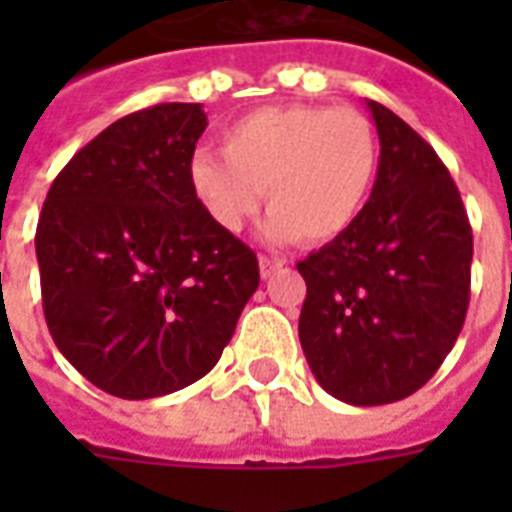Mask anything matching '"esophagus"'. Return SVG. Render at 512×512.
I'll return each mask as SVG.
<instances>
[{
    "label": "esophagus",
    "mask_w": 512,
    "mask_h": 512,
    "mask_svg": "<svg viewBox=\"0 0 512 512\" xmlns=\"http://www.w3.org/2000/svg\"><path fill=\"white\" fill-rule=\"evenodd\" d=\"M281 265H284V260H281V257L260 255V276H263V279H271L273 273L279 271Z\"/></svg>",
    "instance_id": "34e87169"
}]
</instances>
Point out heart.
<instances>
[{"label":"heart","instance_id":"obj_1","mask_svg":"<svg viewBox=\"0 0 512 512\" xmlns=\"http://www.w3.org/2000/svg\"><path fill=\"white\" fill-rule=\"evenodd\" d=\"M223 156L196 151L188 183L209 223L239 233L263 196L265 239L327 244L353 228L372 193L380 146L353 108L289 103L249 111L220 135Z\"/></svg>","mask_w":512,"mask_h":512}]
</instances>
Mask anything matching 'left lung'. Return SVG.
Wrapping results in <instances>:
<instances>
[{"instance_id":"8db88e82","label":"left lung","mask_w":512,"mask_h":512,"mask_svg":"<svg viewBox=\"0 0 512 512\" xmlns=\"http://www.w3.org/2000/svg\"><path fill=\"white\" fill-rule=\"evenodd\" d=\"M366 108L377 180L353 228L297 263L308 287L297 329L329 396L380 406L420 390L460 337L473 231L436 151L390 108Z\"/></svg>"}]
</instances>
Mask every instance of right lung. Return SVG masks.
I'll return each instance as SVG.
<instances>
[{
    "instance_id": "right-lung-1",
    "label": "right lung",
    "mask_w": 512,
    "mask_h": 512,
    "mask_svg": "<svg viewBox=\"0 0 512 512\" xmlns=\"http://www.w3.org/2000/svg\"><path fill=\"white\" fill-rule=\"evenodd\" d=\"M201 103L124 116L60 170L36 225L44 319L76 372L143 401L201 380L260 284L188 183Z\"/></svg>"
}]
</instances>
